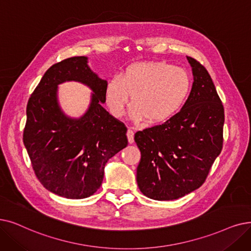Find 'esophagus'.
<instances>
[{
  "mask_svg": "<svg viewBox=\"0 0 251 251\" xmlns=\"http://www.w3.org/2000/svg\"><path fill=\"white\" fill-rule=\"evenodd\" d=\"M127 137H128V141L130 144H132L134 141V131L132 129H128L127 130Z\"/></svg>",
  "mask_w": 251,
  "mask_h": 251,
  "instance_id": "obj_1",
  "label": "esophagus"
}]
</instances>
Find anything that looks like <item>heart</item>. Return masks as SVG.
Segmentation results:
<instances>
[{
  "label": "heart",
  "instance_id": "heart-1",
  "mask_svg": "<svg viewBox=\"0 0 251 251\" xmlns=\"http://www.w3.org/2000/svg\"><path fill=\"white\" fill-rule=\"evenodd\" d=\"M191 79L181 68L163 61L136 62L108 80L105 100L115 117L125 114L131 94V117L134 121L146 119L159 123L176 114L186 101Z\"/></svg>",
  "mask_w": 251,
  "mask_h": 251
}]
</instances>
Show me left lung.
<instances>
[{"mask_svg":"<svg viewBox=\"0 0 251 251\" xmlns=\"http://www.w3.org/2000/svg\"><path fill=\"white\" fill-rule=\"evenodd\" d=\"M194 83L181 110L160 125L137 131L140 192L158 201L178 199L205 182L224 144L225 111L210 75L187 56Z\"/></svg>","mask_w":251,"mask_h":251,"instance_id":"1","label":"left lung"}]
</instances>
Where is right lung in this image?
Segmentation results:
<instances>
[{"mask_svg":"<svg viewBox=\"0 0 251 251\" xmlns=\"http://www.w3.org/2000/svg\"><path fill=\"white\" fill-rule=\"evenodd\" d=\"M78 80L94 90L90 110L78 120L65 117L57 102V85ZM106 81L75 56L54 63L31 93L24 144L37 178L48 191L84 199L101 186L105 163L128 145L127 127L101 106Z\"/></svg>","mask_w":251,"mask_h":251,"instance_id":"obj_1","label":"right lung"}]
</instances>
